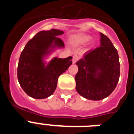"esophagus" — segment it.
Segmentation results:
<instances>
[{
  "label": "esophagus",
  "mask_w": 134,
  "mask_h": 134,
  "mask_svg": "<svg viewBox=\"0 0 134 134\" xmlns=\"http://www.w3.org/2000/svg\"><path fill=\"white\" fill-rule=\"evenodd\" d=\"M79 60V56L77 54H74L72 58V63L76 64V62Z\"/></svg>",
  "instance_id": "34e87169"
}]
</instances>
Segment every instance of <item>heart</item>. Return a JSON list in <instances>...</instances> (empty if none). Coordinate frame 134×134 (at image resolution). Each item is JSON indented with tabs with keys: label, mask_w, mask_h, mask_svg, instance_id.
<instances>
[{
	"label": "heart",
	"mask_w": 134,
	"mask_h": 134,
	"mask_svg": "<svg viewBox=\"0 0 134 134\" xmlns=\"http://www.w3.org/2000/svg\"><path fill=\"white\" fill-rule=\"evenodd\" d=\"M91 40V37L88 35H84V36L79 37V38L76 39V42L77 43H85Z\"/></svg>",
	"instance_id": "1"
}]
</instances>
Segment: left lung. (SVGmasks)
Segmentation results:
<instances>
[{"mask_svg": "<svg viewBox=\"0 0 134 134\" xmlns=\"http://www.w3.org/2000/svg\"><path fill=\"white\" fill-rule=\"evenodd\" d=\"M100 47L86 52L76 62V90L89 100L107 97L115 88L120 75L119 55L111 40L100 33Z\"/></svg>", "mask_w": 134, "mask_h": 134, "instance_id": "left-lung-1", "label": "left lung"}]
</instances>
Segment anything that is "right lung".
<instances>
[{"instance_id":"1","label":"right lung","mask_w":134,"mask_h":134,"mask_svg":"<svg viewBox=\"0 0 134 134\" xmlns=\"http://www.w3.org/2000/svg\"><path fill=\"white\" fill-rule=\"evenodd\" d=\"M63 31L52 29L41 31L29 40L21 52L17 68L20 86L28 96L37 99L48 98L54 93L58 79L72 64V56L54 57L48 63L44 59L64 43L57 36Z\"/></svg>"}]
</instances>
